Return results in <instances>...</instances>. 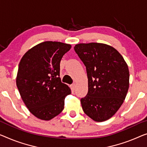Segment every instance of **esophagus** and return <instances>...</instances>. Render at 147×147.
Returning a JSON list of instances; mask_svg holds the SVG:
<instances>
[{"mask_svg": "<svg viewBox=\"0 0 147 147\" xmlns=\"http://www.w3.org/2000/svg\"><path fill=\"white\" fill-rule=\"evenodd\" d=\"M71 88H72V89L73 90H74L76 89V84H72V85H71Z\"/></svg>", "mask_w": 147, "mask_h": 147, "instance_id": "34e87169", "label": "esophagus"}]
</instances>
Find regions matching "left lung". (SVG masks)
I'll return each instance as SVG.
<instances>
[{
	"label": "left lung",
	"instance_id": "obj_1",
	"mask_svg": "<svg viewBox=\"0 0 147 147\" xmlns=\"http://www.w3.org/2000/svg\"><path fill=\"white\" fill-rule=\"evenodd\" d=\"M74 49L86 68L88 91L80 100L83 111L94 121H106L125 99L129 86L127 64L115 48L104 43H78Z\"/></svg>",
	"mask_w": 147,
	"mask_h": 147
}]
</instances>
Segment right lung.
I'll use <instances>...</instances> for the list:
<instances>
[{
    "instance_id": "add662e5",
    "label": "right lung",
    "mask_w": 147,
    "mask_h": 147,
    "mask_svg": "<svg viewBox=\"0 0 147 147\" xmlns=\"http://www.w3.org/2000/svg\"><path fill=\"white\" fill-rule=\"evenodd\" d=\"M71 45L44 41L24 55L19 63L16 86L28 110L39 119L49 121L63 110L71 88L61 82L60 62Z\"/></svg>"
}]
</instances>
